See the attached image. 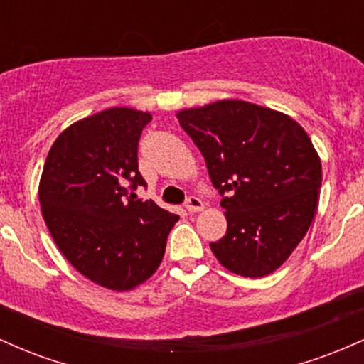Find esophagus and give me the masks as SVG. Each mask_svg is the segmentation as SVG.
<instances>
[{"mask_svg":"<svg viewBox=\"0 0 364 364\" xmlns=\"http://www.w3.org/2000/svg\"><path fill=\"white\" fill-rule=\"evenodd\" d=\"M185 207H186L188 212H200L203 208V202L198 198V196L190 195V196H188Z\"/></svg>","mask_w":364,"mask_h":364,"instance_id":"34e87169","label":"esophagus"}]
</instances>
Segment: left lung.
<instances>
[{
    "instance_id": "obj_1",
    "label": "left lung",
    "mask_w": 364,
    "mask_h": 364,
    "mask_svg": "<svg viewBox=\"0 0 364 364\" xmlns=\"http://www.w3.org/2000/svg\"><path fill=\"white\" fill-rule=\"evenodd\" d=\"M223 196L228 231L215 258L243 277L277 270L306 235L318 205L321 162L306 132L282 112L219 101L178 112Z\"/></svg>"
}]
</instances>
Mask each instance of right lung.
I'll list each match as a JSON object with an SVG mask.
<instances>
[{
  "mask_svg": "<svg viewBox=\"0 0 364 364\" xmlns=\"http://www.w3.org/2000/svg\"><path fill=\"white\" fill-rule=\"evenodd\" d=\"M149 112L111 107L66 128L46 159L39 202L54 243L75 269L112 291H129L157 270L179 217L152 200L139 171Z\"/></svg>",
  "mask_w": 364,
  "mask_h": 364,
  "instance_id": "right-lung-1",
  "label": "right lung"
}]
</instances>
